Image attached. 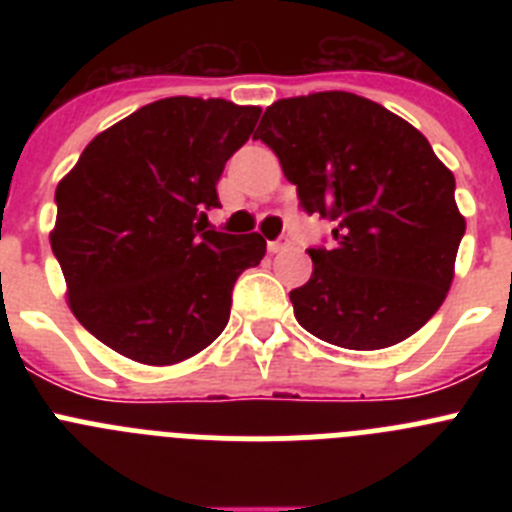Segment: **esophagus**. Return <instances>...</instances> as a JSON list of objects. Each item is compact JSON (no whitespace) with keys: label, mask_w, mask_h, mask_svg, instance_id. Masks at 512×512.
<instances>
[{"label":"esophagus","mask_w":512,"mask_h":512,"mask_svg":"<svg viewBox=\"0 0 512 512\" xmlns=\"http://www.w3.org/2000/svg\"><path fill=\"white\" fill-rule=\"evenodd\" d=\"M289 248L287 238H277V241H269V253H284Z\"/></svg>","instance_id":"34e87169"}]
</instances>
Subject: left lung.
<instances>
[{
    "mask_svg": "<svg viewBox=\"0 0 512 512\" xmlns=\"http://www.w3.org/2000/svg\"><path fill=\"white\" fill-rule=\"evenodd\" d=\"M253 138L277 153L302 207L336 225L330 248H310V282L289 292L297 323L354 351L423 328L467 230L454 174L425 135L372 99L315 92L266 107Z\"/></svg>",
    "mask_w": 512,
    "mask_h": 512,
    "instance_id": "left-lung-1",
    "label": "left lung"
}]
</instances>
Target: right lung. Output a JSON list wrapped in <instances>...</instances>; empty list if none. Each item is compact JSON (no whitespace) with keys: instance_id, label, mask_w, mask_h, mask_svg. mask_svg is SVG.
<instances>
[{"instance_id":"1","label":"right lung","mask_w":512,"mask_h":512,"mask_svg":"<svg viewBox=\"0 0 512 512\" xmlns=\"http://www.w3.org/2000/svg\"><path fill=\"white\" fill-rule=\"evenodd\" d=\"M261 107L166 97L84 148L56 187L51 248L69 307L94 338L138 364L192 359L225 330L233 284L259 264V233L207 230L225 161Z\"/></svg>"}]
</instances>
